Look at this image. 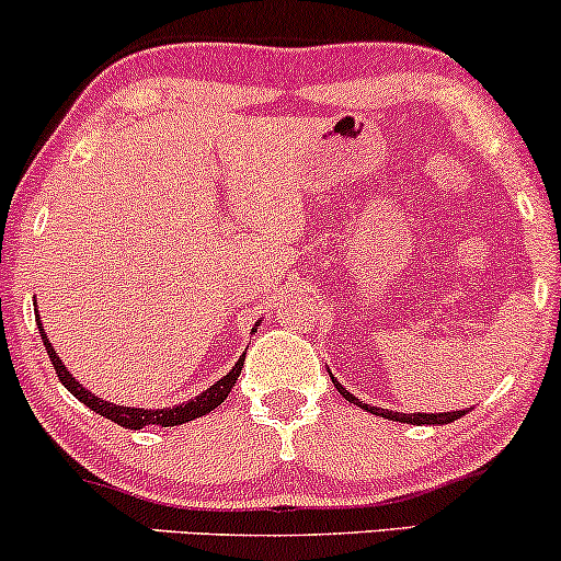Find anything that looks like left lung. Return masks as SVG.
Segmentation results:
<instances>
[{
	"mask_svg": "<svg viewBox=\"0 0 561 561\" xmlns=\"http://www.w3.org/2000/svg\"><path fill=\"white\" fill-rule=\"evenodd\" d=\"M329 374H332V370H329ZM332 381H334V387L340 389V394L345 397L347 402L357 404V408H360V410H366V413H374V415H379V417H387V421L413 423V426H444V423H455L457 417H462L465 413H468V410H451V413H394V410L370 408V404H366V402H360V400H357L355 394H350V391H347L345 387H342V383L336 381L334 376H332Z\"/></svg>",
	"mask_w": 561,
	"mask_h": 561,
	"instance_id": "1",
	"label": "left lung"
}]
</instances>
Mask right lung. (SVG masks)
Returning a JSON list of instances; mask_svg holds the SVG:
<instances>
[{
	"mask_svg": "<svg viewBox=\"0 0 561 561\" xmlns=\"http://www.w3.org/2000/svg\"><path fill=\"white\" fill-rule=\"evenodd\" d=\"M36 327H38V334H42V342L46 347V353H49V360L54 370H57L59 381L65 383V389L70 391L76 400H80L85 404V408H91L93 413L110 417L112 423H117V426L123 428H130V431H140L146 426H161V428H170V426H182V423L187 421H195V417L211 413V410L219 408L221 402L227 400V394L232 391L234 383H238V376L242 370V360H245V355H240V360L234 363L232 370L225 376V379H219L216 383H211L206 391H201L198 397H193V400L182 402V404H174V408H159V410H151V408H125V404H114V402H106L104 397L93 394L91 389H85L83 383H80L76 376L70 374V370L65 368V363L59 360L57 350L51 347L49 336H46V329L42 319H38V310H36ZM259 327V323H255Z\"/></svg>",
	"mask_w": 561,
	"mask_h": 561,
	"instance_id": "add662e5",
	"label": "right lung"
}]
</instances>
